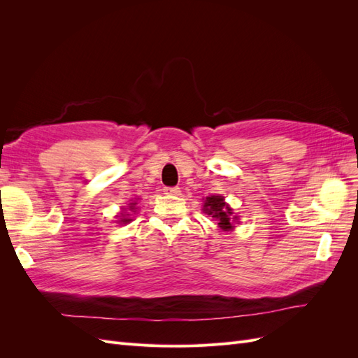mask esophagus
<instances>
[{"instance_id": "esophagus-1", "label": "esophagus", "mask_w": 358, "mask_h": 358, "mask_svg": "<svg viewBox=\"0 0 358 358\" xmlns=\"http://www.w3.org/2000/svg\"><path fill=\"white\" fill-rule=\"evenodd\" d=\"M162 191H164L167 196H179L180 194V189L178 187H166Z\"/></svg>"}]
</instances>
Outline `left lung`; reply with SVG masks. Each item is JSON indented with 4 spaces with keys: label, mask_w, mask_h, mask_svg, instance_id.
I'll list each match as a JSON object with an SVG mask.
<instances>
[{
    "label": "left lung",
    "mask_w": 358,
    "mask_h": 358,
    "mask_svg": "<svg viewBox=\"0 0 358 358\" xmlns=\"http://www.w3.org/2000/svg\"><path fill=\"white\" fill-rule=\"evenodd\" d=\"M203 212L210 215L213 220L218 221V227L224 231H231L233 222L237 216H233V209L224 201L222 196H210L204 199Z\"/></svg>",
    "instance_id": "8db88e82"
}]
</instances>
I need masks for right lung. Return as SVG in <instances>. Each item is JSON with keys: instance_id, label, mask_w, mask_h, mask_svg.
<instances>
[{"instance_id": "right-lung-1", "label": "right lung", "mask_w": 358, "mask_h": 358, "mask_svg": "<svg viewBox=\"0 0 358 358\" xmlns=\"http://www.w3.org/2000/svg\"><path fill=\"white\" fill-rule=\"evenodd\" d=\"M136 201H133V203H129V206H128V209L129 210H133V212H136ZM122 216H124V218H121V221H119V222H121V224H128L129 221H131V220H129V218H125V212L124 213H121Z\"/></svg>"}]
</instances>
